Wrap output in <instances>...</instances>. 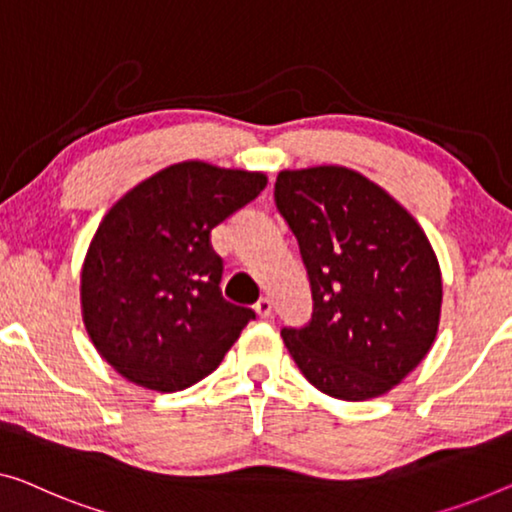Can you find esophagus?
<instances>
[{
	"mask_svg": "<svg viewBox=\"0 0 512 512\" xmlns=\"http://www.w3.org/2000/svg\"><path fill=\"white\" fill-rule=\"evenodd\" d=\"M255 312H257V317L259 319H269L271 315H273V305H271V299H259L257 303H255Z\"/></svg>",
	"mask_w": 512,
	"mask_h": 512,
	"instance_id": "1",
	"label": "esophagus"
}]
</instances>
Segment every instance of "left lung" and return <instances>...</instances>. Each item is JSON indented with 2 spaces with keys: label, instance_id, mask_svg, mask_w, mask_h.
Masks as SVG:
<instances>
[{
  "label": "left lung",
  "instance_id": "8db88e82",
  "mask_svg": "<svg viewBox=\"0 0 512 512\" xmlns=\"http://www.w3.org/2000/svg\"><path fill=\"white\" fill-rule=\"evenodd\" d=\"M276 204L299 239L312 319L282 329L303 377L338 400L379 398L418 368L441 317V269L418 220L342 165L282 170Z\"/></svg>",
  "mask_w": 512,
  "mask_h": 512
}]
</instances>
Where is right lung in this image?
Here are the masks:
<instances>
[{"label":"right lung","instance_id":"obj_1","mask_svg":"<svg viewBox=\"0 0 512 512\" xmlns=\"http://www.w3.org/2000/svg\"><path fill=\"white\" fill-rule=\"evenodd\" d=\"M264 172L183 160L105 213L80 273L96 352L147 391L174 393L218 368L253 310L223 299L211 230L266 188Z\"/></svg>","mask_w":512,"mask_h":512}]
</instances>
